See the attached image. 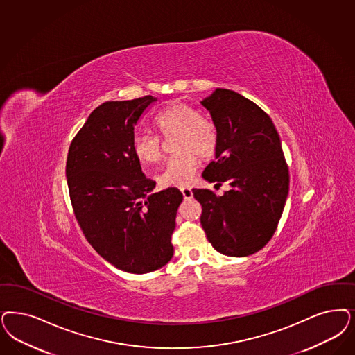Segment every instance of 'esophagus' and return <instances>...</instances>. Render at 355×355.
I'll return each instance as SVG.
<instances>
[{"mask_svg": "<svg viewBox=\"0 0 355 355\" xmlns=\"http://www.w3.org/2000/svg\"><path fill=\"white\" fill-rule=\"evenodd\" d=\"M181 193H182V196H184V199H190V198H193V191H191V189H190V187H182V189H181Z\"/></svg>", "mask_w": 355, "mask_h": 355, "instance_id": "34e87169", "label": "esophagus"}]
</instances>
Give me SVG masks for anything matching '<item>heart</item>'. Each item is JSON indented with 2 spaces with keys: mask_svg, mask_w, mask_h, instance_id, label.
<instances>
[{
  "mask_svg": "<svg viewBox=\"0 0 355 355\" xmlns=\"http://www.w3.org/2000/svg\"><path fill=\"white\" fill-rule=\"evenodd\" d=\"M155 125L165 139L177 136L173 150L177 153L165 165L159 175L162 187H184L190 184L199 159H211L218 148L219 135L214 123L203 118L194 106L175 102L159 112ZM132 152L143 165L159 162L164 155L162 143L157 135L141 132L134 137Z\"/></svg>",
  "mask_w": 355,
  "mask_h": 355,
  "instance_id": "heart-1",
  "label": "heart"
}]
</instances>
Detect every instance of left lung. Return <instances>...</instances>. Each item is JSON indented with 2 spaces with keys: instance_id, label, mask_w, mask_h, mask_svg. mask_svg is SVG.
<instances>
[{
  "instance_id": "left-lung-1",
  "label": "left lung",
  "mask_w": 355,
  "mask_h": 355,
  "mask_svg": "<svg viewBox=\"0 0 355 355\" xmlns=\"http://www.w3.org/2000/svg\"><path fill=\"white\" fill-rule=\"evenodd\" d=\"M200 103L219 135L216 159L202 177L215 186H231L221 196L193 189L202 206L200 224L219 253L246 257L269 243L288 196L281 139L269 115L233 90L218 87Z\"/></svg>"
}]
</instances>
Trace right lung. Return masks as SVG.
Wrapping results in <instances>:
<instances>
[{
    "mask_svg": "<svg viewBox=\"0 0 355 355\" xmlns=\"http://www.w3.org/2000/svg\"><path fill=\"white\" fill-rule=\"evenodd\" d=\"M156 98L109 101L74 136L65 174L74 215L86 240L115 268L146 274L166 265L184 196L177 187L150 193L132 152L135 124Z\"/></svg>",
    "mask_w": 355,
    "mask_h": 355,
    "instance_id": "obj_1",
    "label": "right lung"
}]
</instances>
